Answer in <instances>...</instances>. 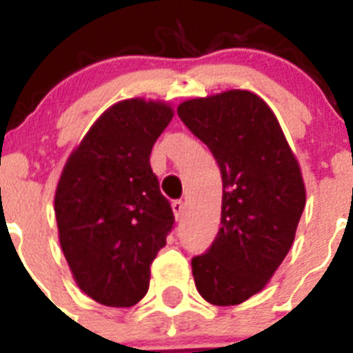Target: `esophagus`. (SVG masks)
Returning <instances> with one entry per match:
<instances>
[{"label":"esophagus","mask_w":353,"mask_h":353,"mask_svg":"<svg viewBox=\"0 0 353 353\" xmlns=\"http://www.w3.org/2000/svg\"><path fill=\"white\" fill-rule=\"evenodd\" d=\"M171 208H173V214H174V219L180 221L183 217V212H185V203L183 201H173V205H171Z\"/></svg>","instance_id":"34e87169"}]
</instances>
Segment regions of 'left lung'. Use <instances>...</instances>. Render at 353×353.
I'll use <instances>...</instances> for the list:
<instances>
[{"label": "left lung", "instance_id": "1", "mask_svg": "<svg viewBox=\"0 0 353 353\" xmlns=\"http://www.w3.org/2000/svg\"><path fill=\"white\" fill-rule=\"evenodd\" d=\"M176 113L208 146L223 176L219 233L192 258L196 288L214 305L242 304L267 286L295 240L305 205L301 166L256 93L196 97Z\"/></svg>", "mask_w": 353, "mask_h": 353}]
</instances>
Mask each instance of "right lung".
<instances>
[{"instance_id": "add662e5", "label": "right lung", "mask_w": 353, "mask_h": 353, "mask_svg": "<svg viewBox=\"0 0 353 353\" xmlns=\"http://www.w3.org/2000/svg\"><path fill=\"white\" fill-rule=\"evenodd\" d=\"M174 111L141 97L108 108L72 150L54 192L58 239L76 285L99 304L130 307L148 292L173 210L150 166Z\"/></svg>"}]
</instances>
